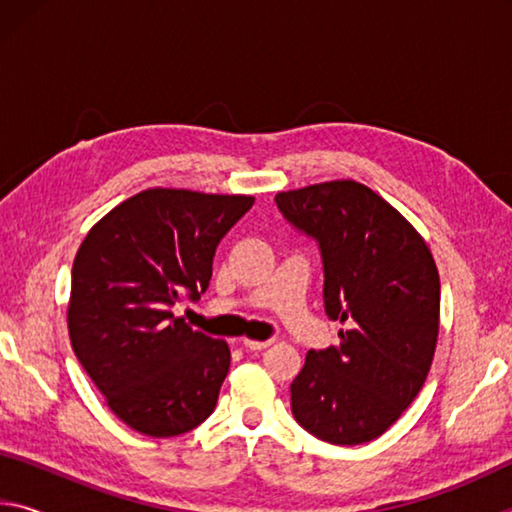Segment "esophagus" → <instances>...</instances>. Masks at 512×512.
I'll list each match as a JSON object with an SVG mask.
<instances>
[{
	"mask_svg": "<svg viewBox=\"0 0 512 512\" xmlns=\"http://www.w3.org/2000/svg\"><path fill=\"white\" fill-rule=\"evenodd\" d=\"M271 343H273V339H266V341H250V339H244V341H241V345H244L246 350H266Z\"/></svg>",
	"mask_w": 512,
	"mask_h": 512,
	"instance_id": "esophagus-1",
	"label": "esophagus"
}]
</instances>
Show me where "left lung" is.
Masks as SVG:
<instances>
[{
	"instance_id": "8db88e82",
	"label": "left lung",
	"mask_w": 512,
	"mask_h": 512,
	"mask_svg": "<svg viewBox=\"0 0 512 512\" xmlns=\"http://www.w3.org/2000/svg\"><path fill=\"white\" fill-rule=\"evenodd\" d=\"M275 203L318 244L325 314L350 323L339 345L307 352L291 384L293 418L325 443H370L429 375L440 316L436 262L413 225L354 180L280 192Z\"/></svg>"
}]
</instances>
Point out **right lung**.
Returning <instances> with one entry per match:
<instances>
[{"mask_svg": "<svg viewBox=\"0 0 512 512\" xmlns=\"http://www.w3.org/2000/svg\"><path fill=\"white\" fill-rule=\"evenodd\" d=\"M253 196L146 189L108 212L72 266L67 325L76 359L112 413L151 438L214 411L230 348L173 316L210 287L216 246Z\"/></svg>", "mask_w": 512, "mask_h": 512, "instance_id": "right-lung-1", "label": "right lung"}]
</instances>
